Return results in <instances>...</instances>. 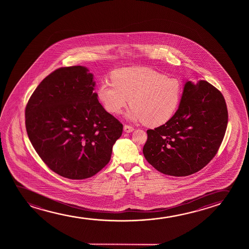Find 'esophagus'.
<instances>
[{"instance_id":"obj_1","label":"esophagus","mask_w":249,"mask_h":249,"mask_svg":"<svg viewBox=\"0 0 249 249\" xmlns=\"http://www.w3.org/2000/svg\"><path fill=\"white\" fill-rule=\"evenodd\" d=\"M123 129H124V132H126V133H131V132H133L134 128H133V126H128V125H124Z\"/></svg>"}]
</instances>
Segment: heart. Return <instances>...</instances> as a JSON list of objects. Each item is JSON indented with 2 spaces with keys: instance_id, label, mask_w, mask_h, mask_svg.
I'll use <instances>...</instances> for the list:
<instances>
[{
  "instance_id": "1",
  "label": "heart",
  "mask_w": 249,
  "mask_h": 249,
  "mask_svg": "<svg viewBox=\"0 0 249 249\" xmlns=\"http://www.w3.org/2000/svg\"><path fill=\"white\" fill-rule=\"evenodd\" d=\"M112 79L100 84L98 94L106 110L115 115L131 102L129 119L157 126L167 123L180 105L182 82L152 69H119Z\"/></svg>"
}]
</instances>
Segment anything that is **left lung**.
Returning a JSON list of instances; mask_svg holds the SVG:
<instances>
[{"label":"left lung","mask_w":249,"mask_h":249,"mask_svg":"<svg viewBox=\"0 0 249 249\" xmlns=\"http://www.w3.org/2000/svg\"><path fill=\"white\" fill-rule=\"evenodd\" d=\"M228 123L221 92L206 81L185 82L180 105L167 123L147 130V161L175 177L195 174L218 152Z\"/></svg>","instance_id":"1"}]
</instances>
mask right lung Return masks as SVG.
<instances>
[{
	"label": "right lung",
	"mask_w": 249,
	"mask_h": 249,
	"mask_svg": "<svg viewBox=\"0 0 249 249\" xmlns=\"http://www.w3.org/2000/svg\"><path fill=\"white\" fill-rule=\"evenodd\" d=\"M85 66L56 70L38 85L25 108L28 136L41 160L62 177L84 179L106 167L123 126L93 92Z\"/></svg>",
	"instance_id": "obj_1"
}]
</instances>
